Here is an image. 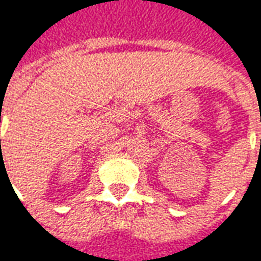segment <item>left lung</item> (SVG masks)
Listing matches in <instances>:
<instances>
[{
  "mask_svg": "<svg viewBox=\"0 0 261 261\" xmlns=\"http://www.w3.org/2000/svg\"><path fill=\"white\" fill-rule=\"evenodd\" d=\"M260 145H261V142H260Z\"/></svg>",
  "mask_w": 261,
  "mask_h": 261,
  "instance_id": "obj_1",
  "label": "left lung"
}]
</instances>
